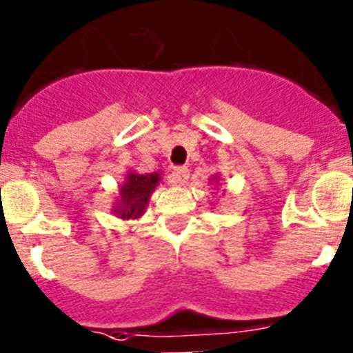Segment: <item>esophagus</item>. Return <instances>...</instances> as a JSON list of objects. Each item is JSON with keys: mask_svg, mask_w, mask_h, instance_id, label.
I'll use <instances>...</instances> for the list:
<instances>
[{"mask_svg": "<svg viewBox=\"0 0 353 353\" xmlns=\"http://www.w3.org/2000/svg\"><path fill=\"white\" fill-rule=\"evenodd\" d=\"M171 179H173L174 183H179V185H183V183L189 180V170L187 168H174L173 173H171Z\"/></svg>", "mask_w": 353, "mask_h": 353, "instance_id": "esophagus-1", "label": "esophagus"}]
</instances>
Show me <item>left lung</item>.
I'll list each match as a JSON object with an SVG mask.
<instances>
[{"label": "left lung", "instance_id": "left-lung-1", "mask_svg": "<svg viewBox=\"0 0 353 353\" xmlns=\"http://www.w3.org/2000/svg\"><path fill=\"white\" fill-rule=\"evenodd\" d=\"M219 182H221V179H219V176H217V174H215V176H212V183H215V185H219Z\"/></svg>", "mask_w": 353, "mask_h": 353}]
</instances>
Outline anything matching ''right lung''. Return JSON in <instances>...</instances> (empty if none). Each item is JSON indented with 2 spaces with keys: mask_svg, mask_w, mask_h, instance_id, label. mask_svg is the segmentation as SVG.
<instances>
[{
  "mask_svg": "<svg viewBox=\"0 0 353 353\" xmlns=\"http://www.w3.org/2000/svg\"><path fill=\"white\" fill-rule=\"evenodd\" d=\"M161 183L159 173H138V171H127L123 182L118 185V196L111 212L123 221L139 219L148 208V201L152 192Z\"/></svg>",
  "mask_w": 353,
  "mask_h": 353,
  "instance_id": "obj_1",
  "label": "right lung"
}]
</instances>
